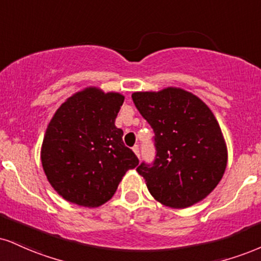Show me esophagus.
<instances>
[{
  "instance_id": "esophagus-1",
  "label": "esophagus",
  "mask_w": 261,
  "mask_h": 261,
  "mask_svg": "<svg viewBox=\"0 0 261 261\" xmlns=\"http://www.w3.org/2000/svg\"><path fill=\"white\" fill-rule=\"evenodd\" d=\"M133 150L135 152V154H136L140 158V146H139V144H135V146L133 147Z\"/></svg>"
}]
</instances>
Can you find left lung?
Masks as SVG:
<instances>
[{"label": "left lung", "instance_id": "1", "mask_svg": "<svg viewBox=\"0 0 261 261\" xmlns=\"http://www.w3.org/2000/svg\"><path fill=\"white\" fill-rule=\"evenodd\" d=\"M131 97L154 133V162H143L136 169L149 193L176 209L205 198L218 186L227 164L224 136L209 107L176 87L135 92Z\"/></svg>", "mask_w": 261, "mask_h": 261}]
</instances>
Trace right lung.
Returning <instances> with one entry per match:
<instances>
[{"label": "right lung", "instance_id": "obj_1", "mask_svg": "<svg viewBox=\"0 0 261 261\" xmlns=\"http://www.w3.org/2000/svg\"><path fill=\"white\" fill-rule=\"evenodd\" d=\"M124 96L87 87L65 100L47 126L41 162L47 180L68 202L96 208L114 196L139 158L115 126Z\"/></svg>", "mask_w": 261, "mask_h": 261}]
</instances>
